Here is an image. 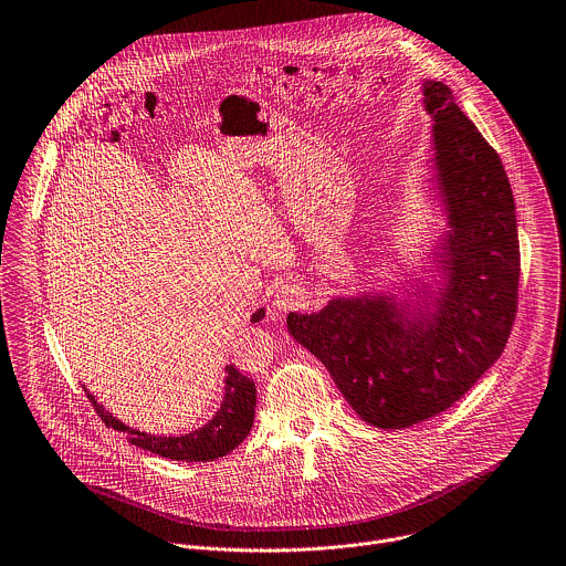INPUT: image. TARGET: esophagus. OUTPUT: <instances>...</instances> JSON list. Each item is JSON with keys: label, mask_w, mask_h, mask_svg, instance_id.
<instances>
[{"label": "esophagus", "mask_w": 566, "mask_h": 566, "mask_svg": "<svg viewBox=\"0 0 566 566\" xmlns=\"http://www.w3.org/2000/svg\"><path fill=\"white\" fill-rule=\"evenodd\" d=\"M302 302H304V289L300 284H293V282H282L275 291V297H273V304L280 311L297 308V306H302Z\"/></svg>", "instance_id": "obj_1"}]
</instances>
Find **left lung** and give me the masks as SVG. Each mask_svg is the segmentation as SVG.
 Returning a JSON list of instances; mask_svg holds the SVG:
<instances>
[{"label":"left lung","instance_id":"8db88e82","mask_svg":"<svg viewBox=\"0 0 566 566\" xmlns=\"http://www.w3.org/2000/svg\"><path fill=\"white\" fill-rule=\"evenodd\" d=\"M432 182L446 231L430 280L406 295H335L286 326L361 421L401 430L452 408L501 357L518 306L521 249L505 167L441 81H423Z\"/></svg>","mask_w":566,"mask_h":566}]
</instances>
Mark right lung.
<instances>
[{"label": "right lung", "instance_id": "obj_1", "mask_svg": "<svg viewBox=\"0 0 566 566\" xmlns=\"http://www.w3.org/2000/svg\"><path fill=\"white\" fill-rule=\"evenodd\" d=\"M264 319V308L255 311L251 315V324H258ZM224 395L218 412L209 423L202 428L182 434V437H156L140 430H134L118 421L109 410H105L94 395L87 390V399L94 406L96 415L107 428L118 430L132 446L143 448L151 454H158L163 459L171 461H185V463H202L213 461L220 457H227L231 450H235L251 432L253 417H255V384L244 377L235 366L224 368Z\"/></svg>", "mask_w": 566, "mask_h": 566}]
</instances>
